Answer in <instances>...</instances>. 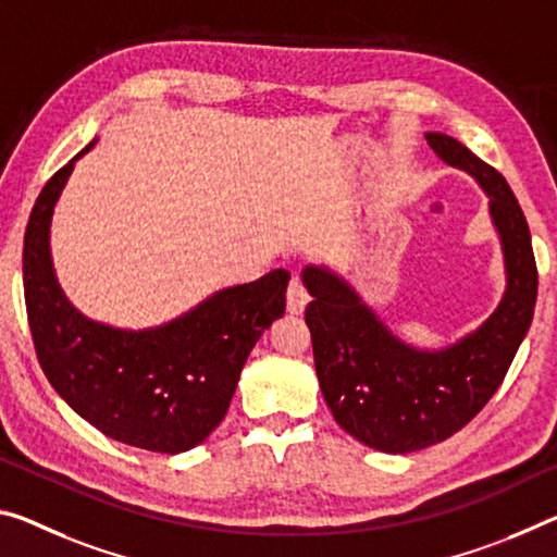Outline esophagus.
Instances as JSON below:
<instances>
[{
	"label": "esophagus",
	"mask_w": 557,
	"mask_h": 557,
	"mask_svg": "<svg viewBox=\"0 0 557 557\" xmlns=\"http://www.w3.org/2000/svg\"><path fill=\"white\" fill-rule=\"evenodd\" d=\"M307 302H310V293H307V287L302 285V280L293 277L287 285V310L289 312H302Z\"/></svg>",
	"instance_id": "esophagus-1"
}]
</instances>
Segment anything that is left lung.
<instances>
[{
  "label": "left lung",
  "mask_w": 557,
  "mask_h": 557,
  "mask_svg": "<svg viewBox=\"0 0 557 557\" xmlns=\"http://www.w3.org/2000/svg\"><path fill=\"white\" fill-rule=\"evenodd\" d=\"M426 140L488 196L508 280L498 310L451 347L421 351L396 339L334 272H302L312 295L305 322L324 401L347 434L386 454L446 441L488 404L528 334L537 297L531 231L506 178L451 136L426 134Z\"/></svg>",
  "instance_id": "1"
}]
</instances>
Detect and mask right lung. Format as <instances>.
Instances as JSON below:
<instances>
[{
  "label": "right lung",
  "instance_id": "obj_1",
  "mask_svg": "<svg viewBox=\"0 0 557 557\" xmlns=\"http://www.w3.org/2000/svg\"><path fill=\"white\" fill-rule=\"evenodd\" d=\"M74 161L44 185L24 233V302L39 364L61 399L101 434L146 451H188L225 419L247 355L285 314L289 272L220 289L156 330L86 320L61 293L49 252L51 215Z\"/></svg>",
  "mask_w": 557,
  "mask_h": 557
}]
</instances>
